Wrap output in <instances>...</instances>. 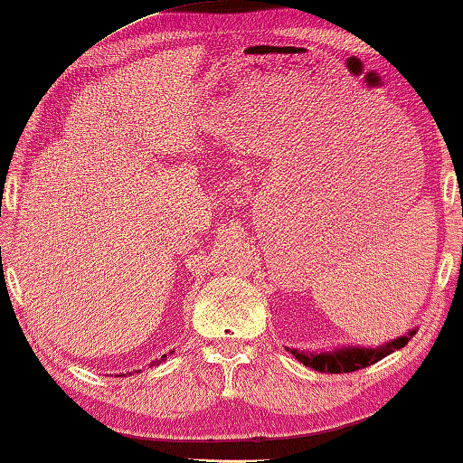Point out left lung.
<instances>
[{"instance_id": "obj_1", "label": "left lung", "mask_w": 463, "mask_h": 463, "mask_svg": "<svg viewBox=\"0 0 463 463\" xmlns=\"http://www.w3.org/2000/svg\"><path fill=\"white\" fill-rule=\"evenodd\" d=\"M414 334H416V329H410L408 334L395 337V340L381 344V346H377V348L344 346V348L324 350V352H309V350H297V348H286V350H288L298 363H303L305 366H311L313 371H319V373H352V371L364 369V366L381 361V358L392 354L393 350L403 348Z\"/></svg>"}]
</instances>
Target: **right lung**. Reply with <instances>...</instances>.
Masks as SVG:
<instances>
[{
	"mask_svg": "<svg viewBox=\"0 0 463 463\" xmlns=\"http://www.w3.org/2000/svg\"><path fill=\"white\" fill-rule=\"evenodd\" d=\"M168 354H173V352H168ZM165 358H166V354H163L160 358H156V361H152V364H150V366H156V364H160V363L165 361ZM136 373H137V371H136ZM129 375H131V373H129ZM121 377H123V375H121Z\"/></svg>",
	"mask_w": 463,
	"mask_h": 463,
	"instance_id": "1",
	"label": "right lung"
}]
</instances>
